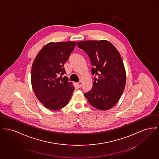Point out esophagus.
Wrapping results in <instances>:
<instances>
[{
  "label": "esophagus",
  "instance_id": "1",
  "mask_svg": "<svg viewBox=\"0 0 159 159\" xmlns=\"http://www.w3.org/2000/svg\"><path fill=\"white\" fill-rule=\"evenodd\" d=\"M82 82H79L77 84V87L78 88H80L81 87V86H82Z\"/></svg>",
  "mask_w": 159,
  "mask_h": 159
}]
</instances>
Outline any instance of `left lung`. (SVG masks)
I'll list each match as a JSON object with an SVG mask.
<instances>
[{
    "label": "left lung",
    "mask_w": 159,
    "mask_h": 159,
    "mask_svg": "<svg viewBox=\"0 0 159 159\" xmlns=\"http://www.w3.org/2000/svg\"><path fill=\"white\" fill-rule=\"evenodd\" d=\"M88 55L93 67V88L84 93L89 104L95 108L106 111L120 100L126 82V73L121 57L109 41H83L77 43Z\"/></svg>",
    "instance_id": "8db88e82"
}]
</instances>
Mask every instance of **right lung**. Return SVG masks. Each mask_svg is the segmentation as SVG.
<instances>
[{
    "instance_id": "1",
    "label": "right lung",
    "mask_w": 159,
    "mask_h": 159,
    "mask_svg": "<svg viewBox=\"0 0 159 159\" xmlns=\"http://www.w3.org/2000/svg\"><path fill=\"white\" fill-rule=\"evenodd\" d=\"M75 41L49 43L34 59L31 83L38 100L50 110L57 111L69 102L75 87L68 82L64 65L73 51Z\"/></svg>"
}]
</instances>
